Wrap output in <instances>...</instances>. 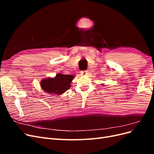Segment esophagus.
<instances>
[{
    "label": "esophagus",
    "mask_w": 154,
    "mask_h": 154,
    "mask_svg": "<svg viewBox=\"0 0 154 154\" xmlns=\"http://www.w3.org/2000/svg\"><path fill=\"white\" fill-rule=\"evenodd\" d=\"M80 73H81L82 75H86L87 72V71H81Z\"/></svg>",
    "instance_id": "obj_1"
}]
</instances>
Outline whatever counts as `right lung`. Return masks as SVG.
Returning a JSON list of instances; mask_svg holds the SVG:
<instances>
[{"mask_svg": "<svg viewBox=\"0 0 154 154\" xmlns=\"http://www.w3.org/2000/svg\"><path fill=\"white\" fill-rule=\"evenodd\" d=\"M74 77L69 74H57L54 78H48L42 80L41 87L49 94L60 95L71 87Z\"/></svg>", "mask_w": 154, "mask_h": 154, "instance_id": "right-lung-1", "label": "right lung"}]
</instances>
